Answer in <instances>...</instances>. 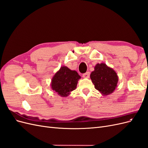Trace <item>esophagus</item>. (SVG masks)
<instances>
[{"label": "esophagus", "mask_w": 148, "mask_h": 148, "mask_svg": "<svg viewBox=\"0 0 148 148\" xmlns=\"http://www.w3.org/2000/svg\"><path fill=\"white\" fill-rule=\"evenodd\" d=\"M89 76H90V73H89V71H87V72L83 74V77L84 78H89Z\"/></svg>", "instance_id": "1"}]
</instances>
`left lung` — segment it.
Masks as SVG:
<instances>
[{"mask_svg":"<svg viewBox=\"0 0 148 148\" xmlns=\"http://www.w3.org/2000/svg\"><path fill=\"white\" fill-rule=\"evenodd\" d=\"M90 77L95 88L103 95L112 93L117 87L118 77L115 71L105 64H97Z\"/></svg>","mask_w":148,"mask_h":148,"instance_id":"8db88e82","label":"left lung"}]
</instances>
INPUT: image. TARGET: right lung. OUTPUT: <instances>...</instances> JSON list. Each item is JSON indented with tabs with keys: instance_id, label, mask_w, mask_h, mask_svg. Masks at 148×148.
<instances>
[{
	"instance_id": "obj_1",
	"label": "right lung",
	"mask_w": 148,
	"mask_h": 148,
	"mask_svg": "<svg viewBox=\"0 0 148 148\" xmlns=\"http://www.w3.org/2000/svg\"><path fill=\"white\" fill-rule=\"evenodd\" d=\"M79 78L81 77L76 71L71 70L66 66H62L52 79V89L58 95L66 97L75 89Z\"/></svg>"
}]
</instances>
